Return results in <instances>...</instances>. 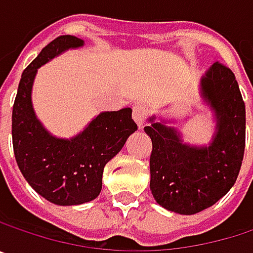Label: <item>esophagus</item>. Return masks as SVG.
<instances>
[{
  "label": "esophagus",
  "instance_id": "1",
  "mask_svg": "<svg viewBox=\"0 0 253 253\" xmlns=\"http://www.w3.org/2000/svg\"><path fill=\"white\" fill-rule=\"evenodd\" d=\"M146 114H148L146 105H143V104H136V105L133 107V120L136 122V125L139 127H143L145 119H146Z\"/></svg>",
  "mask_w": 253,
  "mask_h": 253
}]
</instances>
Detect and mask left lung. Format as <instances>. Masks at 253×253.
<instances>
[{"label":"left lung","mask_w":253,"mask_h":253,"mask_svg":"<svg viewBox=\"0 0 253 253\" xmlns=\"http://www.w3.org/2000/svg\"><path fill=\"white\" fill-rule=\"evenodd\" d=\"M199 93L215 122L208 145H190L171 120L151 116V192L163 208L192 215L212 207L236 183L245 152L246 111L233 72L214 63L201 77ZM176 123V122H174Z\"/></svg>","instance_id":"obj_1"}]
</instances>
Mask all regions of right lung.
<instances>
[{
    "mask_svg": "<svg viewBox=\"0 0 253 253\" xmlns=\"http://www.w3.org/2000/svg\"><path fill=\"white\" fill-rule=\"evenodd\" d=\"M84 45L72 35L58 36L26 67L13 105L11 133L17 166L27 183L55 205H80L98 198L105 164L137 130L131 108L99 113L70 139L49 133L35 114L32 87L38 69L67 49Z\"/></svg>",
    "mask_w": 253,
    "mask_h": 253,
    "instance_id": "1",
    "label": "right lung"
}]
</instances>
